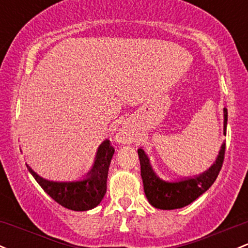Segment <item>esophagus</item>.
<instances>
[{
  "instance_id": "1",
  "label": "esophagus",
  "mask_w": 248,
  "mask_h": 248,
  "mask_svg": "<svg viewBox=\"0 0 248 248\" xmlns=\"http://www.w3.org/2000/svg\"><path fill=\"white\" fill-rule=\"evenodd\" d=\"M118 139H119V141L120 142H127V141L129 140V135H128V133H126V132H121V133H119V135H118Z\"/></svg>"
}]
</instances>
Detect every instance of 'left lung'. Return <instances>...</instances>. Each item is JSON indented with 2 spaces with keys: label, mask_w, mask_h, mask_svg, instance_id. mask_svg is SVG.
<instances>
[{
  "label": "left lung",
  "mask_w": 248,
  "mask_h": 248,
  "mask_svg": "<svg viewBox=\"0 0 248 248\" xmlns=\"http://www.w3.org/2000/svg\"><path fill=\"white\" fill-rule=\"evenodd\" d=\"M227 127V109L224 108V133ZM141 166V178L147 200L159 209L182 208L197 200L216 181L221 170L225 155V142L221 145L214 164L203 173L180 180L166 181L156 175L152 167L149 157L142 148L138 149Z\"/></svg>",
  "instance_id": "left-lung-1"
}]
</instances>
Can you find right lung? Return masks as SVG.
Instances as JSON below:
<instances>
[{"label":"right lung","mask_w":248,"mask_h":248,"mask_svg":"<svg viewBox=\"0 0 248 248\" xmlns=\"http://www.w3.org/2000/svg\"><path fill=\"white\" fill-rule=\"evenodd\" d=\"M113 154L114 148L110 146L109 140H105L97 148L91 170L80 180H47L34 172L28 165L27 168L42 189L56 202L72 211L82 212L96 207L105 197Z\"/></svg>","instance_id":"add662e5"}]
</instances>
